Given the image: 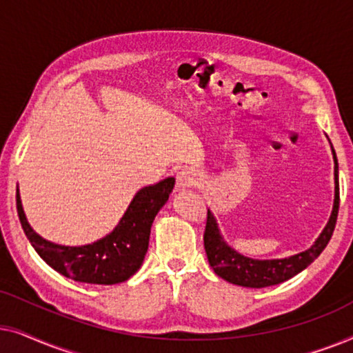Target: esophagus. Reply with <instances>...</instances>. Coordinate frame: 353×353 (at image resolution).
<instances>
[{
    "label": "esophagus",
    "mask_w": 353,
    "mask_h": 353,
    "mask_svg": "<svg viewBox=\"0 0 353 353\" xmlns=\"http://www.w3.org/2000/svg\"><path fill=\"white\" fill-rule=\"evenodd\" d=\"M201 175L194 168H183L176 175V188H192L199 186Z\"/></svg>",
    "instance_id": "1"
}]
</instances>
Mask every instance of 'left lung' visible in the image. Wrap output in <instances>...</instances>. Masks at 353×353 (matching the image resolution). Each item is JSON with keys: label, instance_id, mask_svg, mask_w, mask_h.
<instances>
[{"label": "left lung", "instance_id": "left-lung-1", "mask_svg": "<svg viewBox=\"0 0 353 353\" xmlns=\"http://www.w3.org/2000/svg\"><path fill=\"white\" fill-rule=\"evenodd\" d=\"M332 148V146H331ZM334 159V205L325 230L318 236L315 244L310 249L299 252L286 259L257 260L244 257L234 249H231L226 241L221 238L219 223L210 210H207V223L204 231V248L207 259L214 272L231 284H238L244 288H267L274 286L283 281H288L302 270H305L318 255H320L330 243L332 231L336 228L337 214H339V167L337 157L332 149Z\"/></svg>", "mask_w": 353, "mask_h": 353}]
</instances>
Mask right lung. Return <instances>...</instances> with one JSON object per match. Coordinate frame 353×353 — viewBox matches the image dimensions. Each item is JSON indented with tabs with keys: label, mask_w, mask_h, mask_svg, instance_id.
Returning a JSON list of instances; mask_svg holds the SVG:
<instances>
[{
	"label": "right lung",
	"mask_w": 353,
	"mask_h": 353,
	"mask_svg": "<svg viewBox=\"0 0 353 353\" xmlns=\"http://www.w3.org/2000/svg\"><path fill=\"white\" fill-rule=\"evenodd\" d=\"M173 185L175 178L168 176L156 185L141 188L112 233L79 248L50 243L37 234L23 214L19 188L16 192L17 214L33 249L57 273L79 283L117 284L127 281L143 265L152 221L168 201Z\"/></svg>",
	"instance_id": "1"
}]
</instances>
